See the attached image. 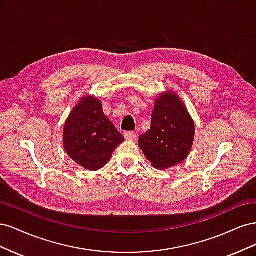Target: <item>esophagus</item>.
I'll return each mask as SVG.
<instances>
[{"label":"esophagus","mask_w":256,"mask_h":256,"mask_svg":"<svg viewBox=\"0 0 256 256\" xmlns=\"http://www.w3.org/2000/svg\"><path fill=\"white\" fill-rule=\"evenodd\" d=\"M124 136H125L126 140H136L138 138V134L134 132V131H125Z\"/></svg>","instance_id":"34e87169"}]
</instances>
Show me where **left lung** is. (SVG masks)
<instances>
[{
  "instance_id": "1",
  "label": "left lung",
  "mask_w": 256,
  "mask_h": 256,
  "mask_svg": "<svg viewBox=\"0 0 256 256\" xmlns=\"http://www.w3.org/2000/svg\"><path fill=\"white\" fill-rule=\"evenodd\" d=\"M194 122L175 94H162L154 102L150 129L138 138V146L160 170L180 164L189 154Z\"/></svg>"
}]
</instances>
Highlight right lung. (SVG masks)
<instances>
[{
	"mask_svg": "<svg viewBox=\"0 0 256 256\" xmlns=\"http://www.w3.org/2000/svg\"><path fill=\"white\" fill-rule=\"evenodd\" d=\"M122 141L124 136L104 115L102 102L94 96L82 98L65 122L66 152L90 171L104 168Z\"/></svg>",
	"mask_w": 256,
	"mask_h": 256,
	"instance_id": "obj_1",
	"label": "right lung"
}]
</instances>
